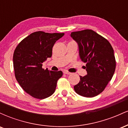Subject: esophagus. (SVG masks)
<instances>
[{
    "label": "esophagus",
    "instance_id": "obj_1",
    "mask_svg": "<svg viewBox=\"0 0 128 128\" xmlns=\"http://www.w3.org/2000/svg\"><path fill=\"white\" fill-rule=\"evenodd\" d=\"M64 74H71V73L69 72H68V71H66H66L64 72Z\"/></svg>",
    "mask_w": 128,
    "mask_h": 128
}]
</instances>
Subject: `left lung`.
Listing matches in <instances>:
<instances>
[{
  "label": "left lung",
  "mask_w": 128,
  "mask_h": 128,
  "mask_svg": "<svg viewBox=\"0 0 128 128\" xmlns=\"http://www.w3.org/2000/svg\"><path fill=\"white\" fill-rule=\"evenodd\" d=\"M70 36L78 44L80 59L86 63L87 72L86 76H80L74 91L86 98L96 96L104 90L115 72L112 47L106 38L91 29L73 32Z\"/></svg>",
  "instance_id": "obj_1"
}]
</instances>
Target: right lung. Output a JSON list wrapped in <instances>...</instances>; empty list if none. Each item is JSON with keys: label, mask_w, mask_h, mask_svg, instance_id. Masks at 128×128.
<instances>
[{"label": "right lung", "mask_w": 128, "mask_h": 128, "mask_svg": "<svg viewBox=\"0 0 128 128\" xmlns=\"http://www.w3.org/2000/svg\"><path fill=\"white\" fill-rule=\"evenodd\" d=\"M64 35L35 32L16 47L13 55L16 78L22 88L33 98L43 99L55 92L62 72L44 70L42 63L52 56L54 44Z\"/></svg>", "instance_id": "add662e5"}]
</instances>
